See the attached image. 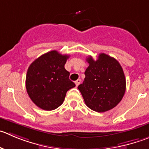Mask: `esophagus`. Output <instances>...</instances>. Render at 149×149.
Returning a JSON list of instances; mask_svg holds the SVG:
<instances>
[{"label": "esophagus", "instance_id": "1", "mask_svg": "<svg viewBox=\"0 0 149 149\" xmlns=\"http://www.w3.org/2000/svg\"><path fill=\"white\" fill-rule=\"evenodd\" d=\"M81 83V80H80V79H78V80H77L75 81V85H76V86H78L79 85H80V83Z\"/></svg>", "mask_w": 149, "mask_h": 149}]
</instances>
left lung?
<instances>
[{
	"label": "left lung",
	"instance_id": "obj_1",
	"mask_svg": "<svg viewBox=\"0 0 149 149\" xmlns=\"http://www.w3.org/2000/svg\"><path fill=\"white\" fill-rule=\"evenodd\" d=\"M89 66L80 90L86 105L99 113L116 107L122 100L126 91L124 71L118 61L104 53H100L94 61L91 56L86 59Z\"/></svg>",
	"mask_w": 149,
	"mask_h": 149
}]
</instances>
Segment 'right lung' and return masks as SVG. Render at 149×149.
<instances>
[{
  "label": "right lung",
  "instance_id": "1",
  "mask_svg": "<svg viewBox=\"0 0 149 149\" xmlns=\"http://www.w3.org/2000/svg\"><path fill=\"white\" fill-rule=\"evenodd\" d=\"M69 57L52 50L36 59L28 67L27 92L32 102L42 110L58 108L64 101L66 92L75 86L64 68Z\"/></svg>",
  "mask_w": 149,
  "mask_h": 149
}]
</instances>
